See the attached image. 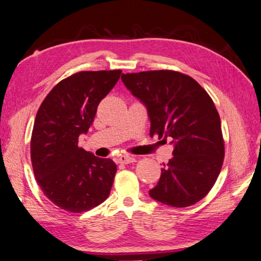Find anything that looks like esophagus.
<instances>
[{
    "instance_id": "34e87169",
    "label": "esophagus",
    "mask_w": 261,
    "mask_h": 261,
    "mask_svg": "<svg viewBox=\"0 0 261 261\" xmlns=\"http://www.w3.org/2000/svg\"><path fill=\"white\" fill-rule=\"evenodd\" d=\"M118 162H119V163H121V164H129V163H133V162H135V159H134V157H132V156L123 155V156L119 157Z\"/></svg>"
}]
</instances>
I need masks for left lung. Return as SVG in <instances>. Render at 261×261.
I'll return each instance as SVG.
<instances>
[{"label":"left lung","instance_id":"left-lung-1","mask_svg":"<svg viewBox=\"0 0 261 261\" xmlns=\"http://www.w3.org/2000/svg\"><path fill=\"white\" fill-rule=\"evenodd\" d=\"M133 96L146 105L150 136L171 140L173 157L149 191L156 201L189 207L214 186L224 160L221 120L207 91L189 75L173 70L122 74Z\"/></svg>","mask_w":261,"mask_h":261}]
</instances>
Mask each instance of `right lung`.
<instances>
[{
  "label": "right lung",
  "instance_id": "right-lung-1",
  "mask_svg": "<svg viewBox=\"0 0 261 261\" xmlns=\"http://www.w3.org/2000/svg\"><path fill=\"white\" fill-rule=\"evenodd\" d=\"M121 70L80 71L59 82L38 110L31 136L34 177L55 206L71 213L97 207L110 195L117 165L79 147L100 100Z\"/></svg>",
  "mask_w": 261,
  "mask_h": 261
}]
</instances>
